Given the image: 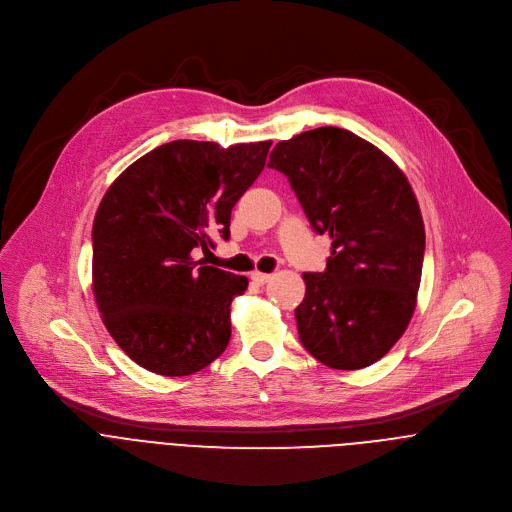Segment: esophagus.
Segmentation results:
<instances>
[{"label": "esophagus", "mask_w": 512, "mask_h": 512, "mask_svg": "<svg viewBox=\"0 0 512 512\" xmlns=\"http://www.w3.org/2000/svg\"><path fill=\"white\" fill-rule=\"evenodd\" d=\"M251 279H253L255 283L263 285V283H267V281L271 279V275H269V273H261V271H253V273H251Z\"/></svg>", "instance_id": "obj_1"}]
</instances>
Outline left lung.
<instances>
[{"instance_id": "8db88e82", "label": "left lung", "mask_w": 512, "mask_h": 512, "mask_svg": "<svg viewBox=\"0 0 512 512\" xmlns=\"http://www.w3.org/2000/svg\"><path fill=\"white\" fill-rule=\"evenodd\" d=\"M267 166L287 176L314 231L332 239L326 269L304 273L302 344L330 369L369 367L405 332L421 281L425 229L405 174L340 127L279 141Z\"/></svg>"}]
</instances>
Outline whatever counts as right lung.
Returning a JSON list of instances; mask_svg holds the SVG:
<instances>
[{"mask_svg":"<svg viewBox=\"0 0 512 512\" xmlns=\"http://www.w3.org/2000/svg\"><path fill=\"white\" fill-rule=\"evenodd\" d=\"M271 141L221 148L178 139L133 162L93 223V294L119 348L139 367L186 377L221 356L245 275L194 261L231 237V210L265 166Z\"/></svg>","mask_w":512,"mask_h":512,"instance_id":"1","label":"right lung"}]
</instances>
